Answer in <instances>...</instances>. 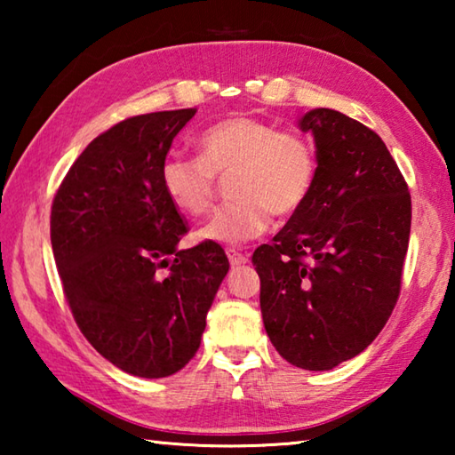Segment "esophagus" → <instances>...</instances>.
Returning a JSON list of instances; mask_svg holds the SVG:
<instances>
[{
  "mask_svg": "<svg viewBox=\"0 0 455 455\" xmlns=\"http://www.w3.org/2000/svg\"><path fill=\"white\" fill-rule=\"evenodd\" d=\"M227 257H228L230 265H233V267H241V265H246V263H249V257L243 255V252L235 251V249H228V251H227Z\"/></svg>",
  "mask_w": 455,
  "mask_h": 455,
  "instance_id": "obj_1",
  "label": "esophagus"
}]
</instances>
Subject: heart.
<instances>
[{
  "label": "heart",
  "mask_w": 455,
  "mask_h": 455,
  "mask_svg": "<svg viewBox=\"0 0 455 455\" xmlns=\"http://www.w3.org/2000/svg\"><path fill=\"white\" fill-rule=\"evenodd\" d=\"M196 156H171L160 166V184L174 209L187 217L209 212L217 179L228 176L233 203L198 228L200 241L241 244L260 236L268 214L291 217L313 188L317 160L307 138L281 132L255 116H230L196 138Z\"/></svg>",
  "instance_id": "b5f03b06"
}]
</instances>
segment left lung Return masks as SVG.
I'll list each match as a JSON object with an SVG mask.
<instances>
[{
	"label": "left lung",
	"mask_w": 455,
	"mask_h": 455,
	"mask_svg": "<svg viewBox=\"0 0 455 455\" xmlns=\"http://www.w3.org/2000/svg\"><path fill=\"white\" fill-rule=\"evenodd\" d=\"M317 148L305 204L260 244L267 335L291 365L327 371L379 335L402 289L411 196L373 130L329 108L299 120Z\"/></svg>",
	"instance_id": "obj_1"
}]
</instances>
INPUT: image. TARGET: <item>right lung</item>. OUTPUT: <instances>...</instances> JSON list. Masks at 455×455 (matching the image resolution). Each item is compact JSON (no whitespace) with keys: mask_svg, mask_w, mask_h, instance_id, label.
<instances>
[{"mask_svg":"<svg viewBox=\"0 0 455 455\" xmlns=\"http://www.w3.org/2000/svg\"><path fill=\"white\" fill-rule=\"evenodd\" d=\"M195 114L118 122L80 154L52 204V251L76 323L100 355L146 379L195 357L228 273L217 243L179 249L188 227L160 184L174 136Z\"/></svg>","mask_w":455,"mask_h":455,"instance_id":"1","label":"right lung"}]
</instances>
